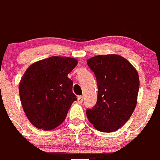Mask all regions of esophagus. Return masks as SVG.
I'll return each instance as SVG.
<instances>
[{"instance_id":"obj_1","label":"esophagus","mask_w":160,"mask_h":160,"mask_svg":"<svg viewBox=\"0 0 160 160\" xmlns=\"http://www.w3.org/2000/svg\"><path fill=\"white\" fill-rule=\"evenodd\" d=\"M83 97H82V96H78V97H77V101H78L79 103H82V102H83Z\"/></svg>"}]
</instances>
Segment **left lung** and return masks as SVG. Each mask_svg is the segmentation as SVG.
Masks as SVG:
<instances>
[{
	"label": "left lung",
	"instance_id": "8db88e82",
	"mask_svg": "<svg viewBox=\"0 0 160 160\" xmlns=\"http://www.w3.org/2000/svg\"><path fill=\"white\" fill-rule=\"evenodd\" d=\"M95 74L97 101L87 109L89 121L98 130L116 131L123 126L137 106L139 75L127 60L115 54L99 55L87 61Z\"/></svg>",
	"mask_w": 160,
	"mask_h": 160
}]
</instances>
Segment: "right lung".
Masks as SVG:
<instances>
[{
    "label": "right lung",
    "mask_w": 160,
    "mask_h": 160,
    "mask_svg": "<svg viewBox=\"0 0 160 160\" xmlns=\"http://www.w3.org/2000/svg\"><path fill=\"white\" fill-rule=\"evenodd\" d=\"M71 58L50 57L33 63L21 78L19 93L30 122L38 129H53L63 122L77 100L67 75L77 66Z\"/></svg>",
    "instance_id": "add662e5"
}]
</instances>
